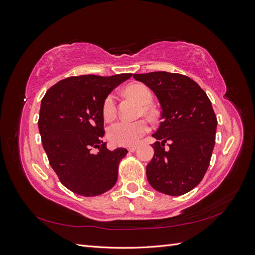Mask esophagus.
I'll return each instance as SVG.
<instances>
[{"label": "esophagus", "instance_id": "obj_1", "mask_svg": "<svg viewBox=\"0 0 255 255\" xmlns=\"http://www.w3.org/2000/svg\"><path fill=\"white\" fill-rule=\"evenodd\" d=\"M138 148V145H132V146H128V151L129 152H135Z\"/></svg>", "mask_w": 255, "mask_h": 255}]
</instances>
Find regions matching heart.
Returning <instances> with one entry per match:
<instances>
[{
  "label": "heart",
  "instance_id": "obj_1",
  "mask_svg": "<svg viewBox=\"0 0 255 255\" xmlns=\"http://www.w3.org/2000/svg\"><path fill=\"white\" fill-rule=\"evenodd\" d=\"M126 92L135 98L138 102L143 104V113L148 116H152L153 112L151 104L153 100L152 91L143 84H133L126 89ZM116 115V97L111 94L107 96L103 102V116L107 120H111ZM149 130V125L144 119L128 121L120 120L114 125L109 129V137L112 142L118 145L128 146L136 144L140 138Z\"/></svg>",
  "mask_w": 255,
  "mask_h": 255
}]
</instances>
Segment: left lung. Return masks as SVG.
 <instances>
[{
    "instance_id": "8db88e82",
    "label": "left lung",
    "mask_w": 255,
    "mask_h": 255,
    "mask_svg": "<svg viewBox=\"0 0 255 255\" xmlns=\"http://www.w3.org/2000/svg\"><path fill=\"white\" fill-rule=\"evenodd\" d=\"M133 78L155 94L161 107V122L152 134L156 141L146 179L161 194H186L202 181L215 145L217 118L210 99L183 74L157 71Z\"/></svg>"
}]
</instances>
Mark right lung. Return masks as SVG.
Returning <instances> with one entry per match:
<instances>
[{"label":"right lung","mask_w":255,"mask_h":255,"mask_svg":"<svg viewBox=\"0 0 255 255\" xmlns=\"http://www.w3.org/2000/svg\"><path fill=\"white\" fill-rule=\"evenodd\" d=\"M132 73L71 76L52 86L41 100L38 128L50 165L61 184L84 197L114 187L128 150L103 141V102Z\"/></svg>","instance_id":"right-lung-1"}]
</instances>
